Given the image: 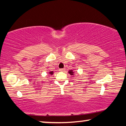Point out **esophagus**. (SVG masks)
<instances>
[{"instance_id": "34e87169", "label": "esophagus", "mask_w": 126, "mask_h": 126, "mask_svg": "<svg viewBox=\"0 0 126 126\" xmlns=\"http://www.w3.org/2000/svg\"><path fill=\"white\" fill-rule=\"evenodd\" d=\"M65 71V68H61V69H59V71L61 72H64Z\"/></svg>"}]
</instances>
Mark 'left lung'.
<instances>
[{
	"label": "left lung",
	"instance_id": "left-lung-1",
	"mask_svg": "<svg viewBox=\"0 0 126 126\" xmlns=\"http://www.w3.org/2000/svg\"><path fill=\"white\" fill-rule=\"evenodd\" d=\"M68 73H69L72 76L74 75V71H73V70H69V72H68Z\"/></svg>",
	"mask_w": 126,
	"mask_h": 126
}]
</instances>
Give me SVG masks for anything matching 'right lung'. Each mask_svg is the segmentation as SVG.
<instances>
[{"label":"right lung","mask_w":126,"mask_h":126,"mask_svg":"<svg viewBox=\"0 0 126 126\" xmlns=\"http://www.w3.org/2000/svg\"><path fill=\"white\" fill-rule=\"evenodd\" d=\"M49 73L50 75H52V74H53V71H50V72H49Z\"/></svg>","instance_id":"right-lung-1"}]
</instances>
